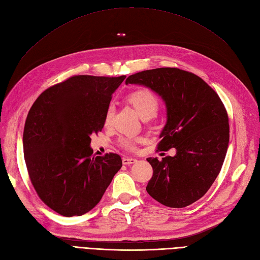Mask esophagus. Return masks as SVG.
Here are the masks:
<instances>
[{
    "label": "esophagus",
    "instance_id": "esophagus-1",
    "mask_svg": "<svg viewBox=\"0 0 260 260\" xmlns=\"http://www.w3.org/2000/svg\"><path fill=\"white\" fill-rule=\"evenodd\" d=\"M137 161H138V159L132 158V157H123L122 158L123 165H132V164H136Z\"/></svg>",
    "mask_w": 260,
    "mask_h": 260
}]
</instances>
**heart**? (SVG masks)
<instances>
[{
	"mask_svg": "<svg viewBox=\"0 0 260 260\" xmlns=\"http://www.w3.org/2000/svg\"><path fill=\"white\" fill-rule=\"evenodd\" d=\"M128 102L130 105L135 109L136 113L142 118L143 120H147L153 118L160 107L159 98L149 89H139L130 93L128 98ZM113 117V106L109 105L106 114H105V124L111 123ZM137 140L131 138H122L120 140V144L122 147L127 149H133L136 147Z\"/></svg>",
	"mask_w": 260,
	"mask_h": 260,
	"instance_id": "heart-1",
	"label": "heart"
}]
</instances>
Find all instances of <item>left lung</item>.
Returning <instances> with one entry per match:
<instances>
[{
  "mask_svg": "<svg viewBox=\"0 0 260 260\" xmlns=\"http://www.w3.org/2000/svg\"><path fill=\"white\" fill-rule=\"evenodd\" d=\"M128 83L162 99L167 121L157 149L177 151L161 160L146 158L153 168L147 193L168 207L191 205L206 194L224 161L230 137L224 105L202 78L179 68L144 70L129 76Z\"/></svg>",
  "mask_w": 260,
  "mask_h": 260,
  "instance_id": "left-lung-1",
  "label": "left lung"
}]
</instances>
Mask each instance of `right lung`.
Segmentation results:
<instances>
[{
  "instance_id": "add662e5",
  "label": "right lung",
  "mask_w": 260,
  "mask_h": 260,
  "mask_svg": "<svg viewBox=\"0 0 260 260\" xmlns=\"http://www.w3.org/2000/svg\"><path fill=\"white\" fill-rule=\"evenodd\" d=\"M124 78L70 77L42 92L30 108L22 137L28 174L39 198L61 216L95 207L122 166L114 153L94 157L90 143Z\"/></svg>"
}]
</instances>
